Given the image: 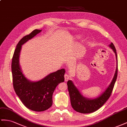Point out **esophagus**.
I'll list each match as a JSON object with an SVG mask.
<instances>
[{
    "label": "esophagus",
    "instance_id": "34e87169",
    "mask_svg": "<svg viewBox=\"0 0 127 127\" xmlns=\"http://www.w3.org/2000/svg\"><path fill=\"white\" fill-rule=\"evenodd\" d=\"M69 78H70V77L69 75H68V74H64V79H65V82H66V81L69 80Z\"/></svg>",
    "mask_w": 127,
    "mask_h": 127
}]
</instances>
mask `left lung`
Instances as JSON below:
<instances>
[{"instance_id": "1", "label": "left lung", "mask_w": 127, "mask_h": 127, "mask_svg": "<svg viewBox=\"0 0 127 127\" xmlns=\"http://www.w3.org/2000/svg\"><path fill=\"white\" fill-rule=\"evenodd\" d=\"M109 47L115 53L116 57V61H118V58H117L118 56H117L116 50L114 45L113 43H111L109 45ZM118 68L117 65L114 76L109 86L107 87L105 91L101 95L93 99H87L83 96L79 91L74 85L72 81L68 80L67 82V89L70 97L71 104L73 109L77 112L87 114L93 113L101 107L109 99L112 93L117 76H118Z\"/></svg>"}]
</instances>
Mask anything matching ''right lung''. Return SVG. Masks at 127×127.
<instances>
[{"label":"right lung","mask_w":127,"mask_h":127,"mask_svg":"<svg viewBox=\"0 0 127 127\" xmlns=\"http://www.w3.org/2000/svg\"><path fill=\"white\" fill-rule=\"evenodd\" d=\"M41 32L35 30L21 39L16 47L11 65L13 85L16 94L27 108L35 112L44 111L52 106L53 93L58 84L64 81L65 72L62 69L35 82L27 79L22 73L19 64L22 45Z\"/></svg>","instance_id":"obj_1"}]
</instances>
